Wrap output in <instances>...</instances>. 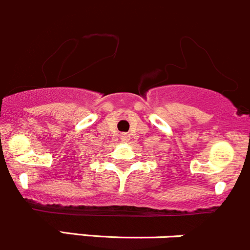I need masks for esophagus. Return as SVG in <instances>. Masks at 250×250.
Returning <instances> with one entry per match:
<instances>
[{"instance_id":"1","label":"esophagus","mask_w":250,"mask_h":250,"mask_svg":"<svg viewBox=\"0 0 250 250\" xmlns=\"http://www.w3.org/2000/svg\"><path fill=\"white\" fill-rule=\"evenodd\" d=\"M128 138H130V137H128L127 133H122V135H120V141H122L123 143H127Z\"/></svg>"}]
</instances>
